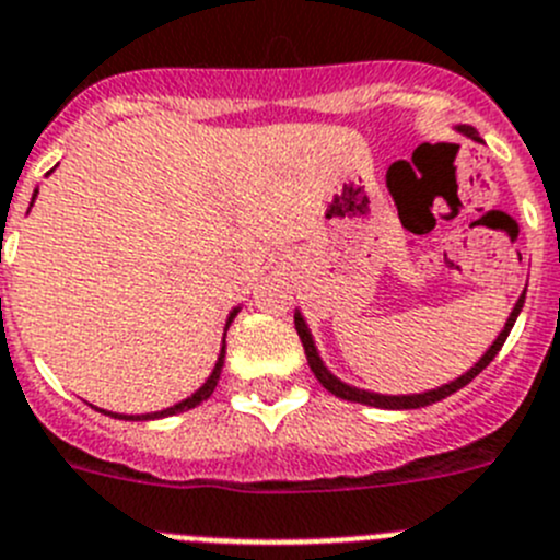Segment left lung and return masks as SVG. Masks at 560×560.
Instances as JSON below:
<instances>
[{"label":"left lung","instance_id":"1","mask_svg":"<svg viewBox=\"0 0 560 560\" xmlns=\"http://www.w3.org/2000/svg\"><path fill=\"white\" fill-rule=\"evenodd\" d=\"M457 130H459V133L470 136V139H476V142H481V136L476 133V128H470V125H457ZM523 303H525V292H523V295H520V301L514 303V308H512V314H509L506 325H503V330H501V334H498V339L490 345V350H487L485 355H481L479 361H476L474 366L468 369V372L459 374V377L452 380V383L441 385V388L424 390V394H407V396L372 394V390L352 388V385L341 383L339 377H334V374H330L328 369H325L323 358H319L317 347H314V339H312V334H308V325H306V319H303L301 312H295V330H298V336H301V341H303V350H306L308 366H312L314 377H317L319 383H323L325 388H328L334 396H339V399H347V401H361V405L383 407V410H416V407H427V405H432V401L446 399V396H452L454 390H459V388H463V385H468L470 380H474L476 374L481 372V369L490 366V361L498 355V350H501V347H503V341H506L509 330L514 328V319H517V314H520V308H523Z\"/></svg>","mask_w":560,"mask_h":560}]
</instances>
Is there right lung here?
<instances>
[{"label":"right lung","instance_id":"1","mask_svg":"<svg viewBox=\"0 0 560 560\" xmlns=\"http://www.w3.org/2000/svg\"><path fill=\"white\" fill-rule=\"evenodd\" d=\"M35 197H37V191H35ZM35 197H32V199H35ZM235 314H237V308L230 314V319H226V328H230V323H232V317H235ZM224 355H226V345H221L219 361H215L213 372H210V377L205 380L202 388H199L197 394L188 396V399H183V401H177V405L166 407V410H161V412H144V416H119V412H106V410H101V412H106V416H114V418H125V421H150V418H164V416H175V412L191 410V407H197L199 401L210 399V394H213V390H215V385H219V377H221V366H224Z\"/></svg>","mask_w":560,"mask_h":560}]
</instances>
